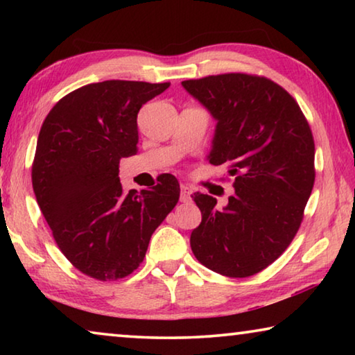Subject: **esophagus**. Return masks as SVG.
Here are the masks:
<instances>
[{
  "instance_id": "1",
  "label": "esophagus",
  "mask_w": 355,
  "mask_h": 355,
  "mask_svg": "<svg viewBox=\"0 0 355 355\" xmlns=\"http://www.w3.org/2000/svg\"><path fill=\"white\" fill-rule=\"evenodd\" d=\"M191 188L188 184H182L180 186V200L182 202H189L191 200Z\"/></svg>"
}]
</instances>
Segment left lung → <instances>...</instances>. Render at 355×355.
Returning a JSON list of instances; mask_svg holds the SVG:
<instances>
[{
  "label": "left lung",
  "instance_id": "8db88e82",
  "mask_svg": "<svg viewBox=\"0 0 355 355\" xmlns=\"http://www.w3.org/2000/svg\"><path fill=\"white\" fill-rule=\"evenodd\" d=\"M183 87L218 120L209 163L227 166L235 194L224 209L192 196L202 211L191 233L197 260L227 277H249L296 236L315 183V141L297 101L269 78L222 73Z\"/></svg>",
  "mask_w": 355,
  "mask_h": 355
}]
</instances>
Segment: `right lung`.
<instances>
[{"label":"right lung","instance_id":"1","mask_svg":"<svg viewBox=\"0 0 355 355\" xmlns=\"http://www.w3.org/2000/svg\"><path fill=\"white\" fill-rule=\"evenodd\" d=\"M171 83L110 80L62 97L42 123L33 189L65 258L107 282L139 268L150 238L180 199L163 173L153 189L125 192L119 163L137 153V112Z\"/></svg>","mask_w":355,"mask_h":355}]
</instances>
